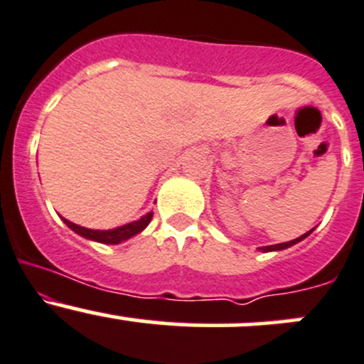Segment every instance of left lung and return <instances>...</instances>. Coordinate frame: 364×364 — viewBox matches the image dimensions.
Segmentation results:
<instances>
[{
	"label": "left lung",
	"mask_w": 364,
	"mask_h": 364,
	"mask_svg": "<svg viewBox=\"0 0 364 364\" xmlns=\"http://www.w3.org/2000/svg\"><path fill=\"white\" fill-rule=\"evenodd\" d=\"M309 233L311 232H307V233H304V235L301 237H298V239H293V240H288V242H281V244H274V246H265V247H259V250H262L263 252H267V251H281V250H286V247H289V246H293V244H296V242H300L301 239H305V237L309 235Z\"/></svg>",
	"instance_id": "obj_1"
}]
</instances>
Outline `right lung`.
I'll return each mask as SVG.
<instances>
[{"label":"right lung","mask_w":364,"mask_h":364,"mask_svg":"<svg viewBox=\"0 0 364 364\" xmlns=\"http://www.w3.org/2000/svg\"><path fill=\"white\" fill-rule=\"evenodd\" d=\"M151 216L153 213H148L146 216H143L141 220L132 221V223L124 225V227L113 228V230H90V228H83L80 227V225L71 223V221L68 220H64V223H66L71 230H75L82 237H85V239L95 240V242H102V244H118L122 242V240L131 239L132 235H136V233H139L141 230H144V228L150 225Z\"/></svg>","instance_id":"add662e5"}]
</instances>
